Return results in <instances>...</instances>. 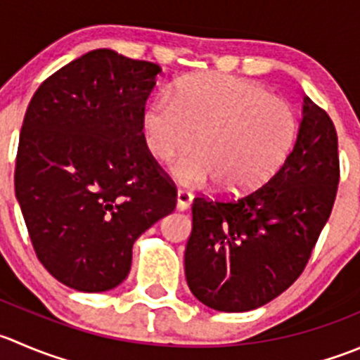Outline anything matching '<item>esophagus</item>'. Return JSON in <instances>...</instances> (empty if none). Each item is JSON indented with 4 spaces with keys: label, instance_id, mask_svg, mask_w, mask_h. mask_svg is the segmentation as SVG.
<instances>
[{
    "label": "esophagus",
    "instance_id": "obj_1",
    "mask_svg": "<svg viewBox=\"0 0 360 360\" xmlns=\"http://www.w3.org/2000/svg\"><path fill=\"white\" fill-rule=\"evenodd\" d=\"M191 200H193V195L188 190H177V209L179 211H186L191 205Z\"/></svg>",
    "mask_w": 360,
    "mask_h": 360
}]
</instances>
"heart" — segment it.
<instances>
[{
	"instance_id": "obj_1",
	"label": "heart",
	"mask_w": 360,
	"mask_h": 360,
	"mask_svg": "<svg viewBox=\"0 0 360 360\" xmlns=\"http://www.w3.org/2000/svg\"><path fill=\"white\" fill-rule=\"evenodd\" d=\"M297 114L283 98L251 80L223 73H197L156 98L142 116L149 155L160 162L193 146L174 174L186 184L214 181L219 191L240 197L273 179L297 139Z\"/></svg>"
}]
</instances>
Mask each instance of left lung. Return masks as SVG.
I'll return each mask as SVG.
<instances>
[{"label": "left lung", "mask_w": 360, "mask_h": 360, "mask_svg": "<svg viewBox=\"0 0 360 360\" xmlns=\"http://www.w3.org/2000/svg\"><path fill=\"white\" fill-rule=\"evenodd\" d=\"M302 109L294 149L267 184L229 200L193 198L184 273L209 308L250 311L278 297L302 274L329 219L340 184L338 134L309 96Z\"/></svg>", "instance_id": "left-lung-1"}]
</instances>
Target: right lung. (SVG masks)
Instances as JSON below:
<instances>
[{"instance_id":"obj_1","label":"right lung","mask_w":360,"mask_h":360,"mask_svg":"<svg viewBox=\"0 0 360 360\" xmlns=\"http://www.w3.org/2000/svg\"><path fill=\"white\" fill-rule=\"evenodd\" d=\"M160 73L155 63L96 49L47 77L27 105L15 197L38 260L66 287L123 283L135 240L176 209V184L142 134Z\"/></svg>"}]
</instances>
